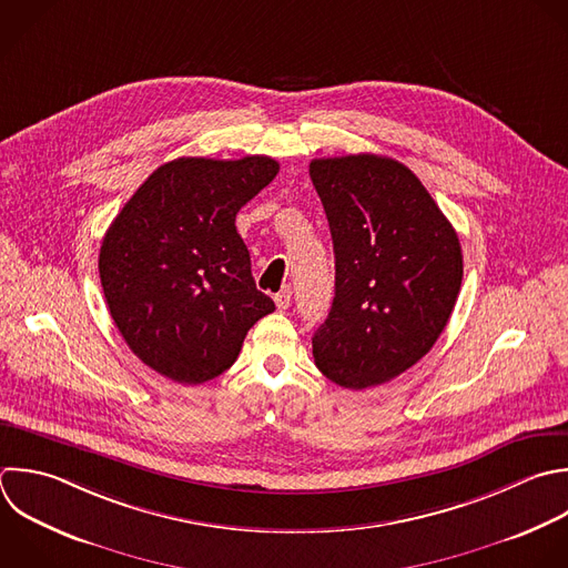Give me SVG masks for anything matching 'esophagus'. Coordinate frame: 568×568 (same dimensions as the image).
Returning <instances> with one entry per match:
<instances>
[{"label":"esophagus","instance_id":"34e87169","mask_svg":"<svg viewBox=\"0 0 568 568\" xmlns=\"http://www.w3.org/2000/svg\"><path fill=\"white\" fill-rule=\"evenodd\" d=\"M291 295H293L291 286H284V288L275 295V306H277L280 311H286V308L291 306Z\"/></svg>","mask_w":568,"mask_h":568}]
</instances>
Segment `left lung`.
<instances>
[{"label":"left lung","mask_w":568,"mask_h":568,"mask_svg":"<svg viewBox=\"0 0 568 568\" xmlns=\"http://www.w3.org/2000/svg\"><path fill=\"white\" fill-rule=\"evenodd\" d=\"M335 251V297L313 335L317 368L344 388L384 384L444 331L462 286V246L424 184L382 155L313 160Z\"/></svg>","instance_id":"left-lung-1"}]
</instances>
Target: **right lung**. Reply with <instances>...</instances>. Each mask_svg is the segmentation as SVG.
I'll return each mask as SVG.
<instances>
[{
  "instance_id": "obj_1",
  "label": "right lung",
  "mask_w": 568,
  "mask_h": 568,
  "mask_svg": "<svg viewBox=\"0 0 568 568\" xmlns=\"http://www.w3.org/2000/svg\"><path fill=\"white\" fill-rule=\"evenodd\" d=\"M277 171L266 155L180 158L153 171L109 226L100 280L111 317L160 375H222L248 328L275 311L255 286L235 215Z\"/></svg>"
}]
</instances>
